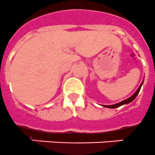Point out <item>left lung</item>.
Masks as SVG:
<instances>
[{"instance_id":"1","label":"left lung","mask_w":155,"mask_h":155,"mask_svg":"<svg viewBox=\"0 0 155 155\" xmlns=\"http://www.w3.org/2000/svg\"><path fill=\"white\" fill-rule=\"evenodd\" d=\"M143 84V81L142 82V84H141V85L139 86V88H138V90L136 91V92L134 93V95H132V96H130V98H128L127 99H125V100H123V101L120 102V103H118V104H114V105H104V107H108V108H116V107H119L122 106V105H124V104H129V103L132 102L134 99H135V98H136V96L138 95V94L139 93V91H140L141 87H142Z\"/></svg>"}]
</instances>
